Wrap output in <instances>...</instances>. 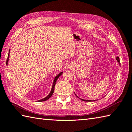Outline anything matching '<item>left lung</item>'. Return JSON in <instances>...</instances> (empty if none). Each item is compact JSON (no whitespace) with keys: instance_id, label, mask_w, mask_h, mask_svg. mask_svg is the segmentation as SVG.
<instances>
[{"instance_id":"1","label":"left lung","mask_w":132,"mask_h":132,"mask_svg":"<svg viewBox=\"0 0 132 132\" xmlns=\"http://www.w3.org/2000/svg\"><path fill=\"white\" fill-rule=\"evenodd\" d=\"M116 60L117 61V62H119V64L120 65V58H119V57H116ZM75 95H76L77 96V95L75 94ZM78 97V96H77ZM78 98H79V97H78ZM79 99L81 100H82V101H85V102H93V101H94V100H84V99H80V98H79Z\"/></svg>"}]
</instances>
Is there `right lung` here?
I'll list each match as a JSON object with an SVG mask.
<instances>
[{"mask_svg": "<svg viewBox=\"0 0 132 132\" xmlns=\"http://www.w3.org/2000/svg\"><path fill=\"white\" fill-rule=\"evenodd\" d=\"M10 50H9V53H10ZM9 56H10V55H9V54H8V58H7V62H6V64H8V60H9ZM62 73H63L62 72H60V74H58L57 75V76H56V77H55L54 79V82H53V86H52V89H51V91H50V92L49 93V94L48 95H47V96L46 97L44 98V99L38 100V102H44V101H46V100H47V99H49V98L52 96L53 94L54 93L55 85V83H56V82H57V79H58V78L61 76V75H62Z\"/></svg>", "mask_w": 132, "mask_h": 132, "instance_id": "right-lung-1", "label": "right lung"}]
</instances>
